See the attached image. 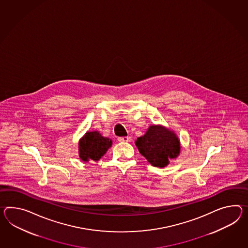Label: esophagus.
Returning <instances> with one entry per match:
<instances>
[{"mask_svg":"<svg viewBox=\"0 0 248 248\" xmlns=\"http://www.w3.org/2000/svg\"><path fill=\"white\" fill-rule=\"evenodd\" d=\"M118 140H119L120 142H129V141H131V137H130V136H127V137H120V138H118Z\"/></svg>","mask_w":248,"mask_h":248,"instance_id":"34e87169","label":"esophagus"}]
</instances>
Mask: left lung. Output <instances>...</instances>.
<instances>
[{"mask_svg":"<svg viewBox=\"0 0 248 248\" xmlns=\"http://www.w3.org/2000/svg\"><path fill=\"white\" fill-rule=\"evenodd\" d=\"M140 153L153 166L165 168L169 160L180 154V140L174 131L160 124H153L148 128L144 135L135 140Z\"/></svg>","mask_w":248,"mask_h":248,"instance_id":"obj_1","label":"left lung"}]
</instances>
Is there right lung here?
<instances>
[{"label":"right lung","mask_w":248,"mask_h":248,"mask_svg":"<svg viewBox=\"0 0 248 248\" xmlns=\"http://www.w3.org/2000/svg\"><path fill=\"white\" fill-rule=\"evenodd\" d=\"M112 140L97 131L87 132L79 140V157L83 162L97 161L112 146Z\"/></svg>","instance_id":"add662e5"}]
</instances>
